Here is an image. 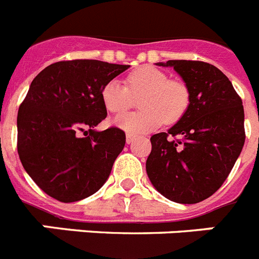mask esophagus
<instances>
[{
	"label": "esophagus",
	"instance_id": "obj_1",
	"mask_svg": "<svg viewBox=\"0 0 259 259\" xmlns=\"http://www.w3.org/2000/svg\"><path fill=\"white\" fill-rule=\"evenodd\" d=\"M134 139H135V136L131 134H127V136H125V141H127V144H131L132 141H134Z\"/></svg>",
	"mask_w": 259,
	"mask_h": 259
}]
</instances>
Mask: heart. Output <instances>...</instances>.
<instances>
[{
    "label": "heart",
    "mask_w": 259,
    "mask_h": 259,
    "mask_svg": "<svg viewBox=\"0 0 259 259\" xmlns=\"http://www.w3.org/2000/svg\"><path fill=\"white\" fill-rule=\"evenodd\" d=\"M139 98V113L116 116L114 124L132 135L145 134L163 123L175 124L185 115L191 105V92L183 81L171 80L166 72L153 66H141L127 76V87L119 80L107 81L101 100L107 111L120 114Z\"/></svg>",
    "instance_id": "1"
}]
</instances>
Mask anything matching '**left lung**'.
Here are the masks:
<instances>
[{
  "mask_svg": "<svg viewBox=\"0 0 259 259\" xmlns=\"http://www.w3.org/2000/svg\"><path fill=\"white\" fill-rule=\"evenodd\" d=\"M191 92L188 111L167 132L150 137L146 172L162 196L179 203L209 198L227 179L245 143L244 106L228 77L201 61L172 59Z\"/></svg>",
  "mask_w": 259,
  "mask_h": 259,
  "instance_id": "1",
  "label": "left lung"
}]
</instances>
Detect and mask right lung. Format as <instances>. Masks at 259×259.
I'll return each instance as SVG.
<instances>
[{"instance_id": "add662e5", "label": "right lung", "mask_w": 259, "mask_h": 259, "mask_svg": "<svg viewBox=\"0 0 259 259\" xmlns=\"http://www.w3.org/2000/svg\"><path fill=\"white\" fill-rule=\"evenodd\" d=\"M128 67L97 59L61 61L32 80L18 111V154L50 197L83 200L109 178L125 134L116 127L101 132L95 127L107 115L102 88Z\"/></svg>"}]
</instances>
